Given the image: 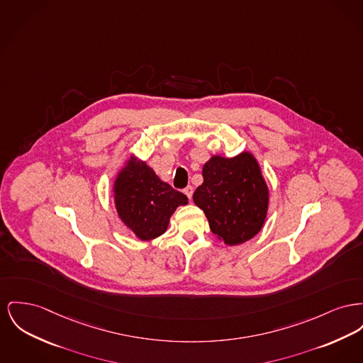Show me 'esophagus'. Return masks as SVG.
<instances>
[{
	"instance_id": "34e87169",
	"label": "esophagus",
	"mask_w": 363,
	"mask_h": 363,
	"mask_svg": "<svg viewBox=\"0 0 363 363\" xmlns=\"http://www.w3.org/2000/svg\"><path fill=\"white\" fill-rule=\"evenodd\" d=\"M184 193H185V194H186V196H188V199H189V200H191V199H192V196H193L192 186H191V185H189V186H186V188H185V189H184Z\"/></svg>"
}]
</instances>
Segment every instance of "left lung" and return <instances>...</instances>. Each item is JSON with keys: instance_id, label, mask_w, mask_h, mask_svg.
Wrapping results in <instances>:
<instances>
[{"instance_id": "1", "label": "left lung", "mask_w": 363, "mask_h": 363, "mask_svg": "<svg viewBox=\"0 0 363 363\" xmlns=\"http://www.w3.org/2000/svg\"><path fill=\"white\" fill-rule=\"evenodd\" d=\"M203 184L193 193L213 235L237 245L257 235L269 208V188L250 152L235 157L213 156L203 166Z\"/></svg>"}]
</instances>
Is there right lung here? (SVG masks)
Segmentation results:
<instances>
[{"label":"right lung","instance_id":"1","mask_svg":"<svg viewBox=\"0 0 363 363\" xmlns=\"http://www.w3.org/2000/svg\"><path fill=\"white\" fill-rule=\"evenodd\" d=\"M113 199L122 222L143 241L163 235L177 207L188 204L184 193L172 189L135 156L116 175Z\"/></svg>","mask_w":363,"mask_h":363}]
</instances>
